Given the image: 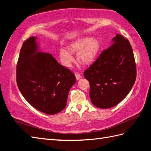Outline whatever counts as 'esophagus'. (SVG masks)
<instances>
[{
	"label": "esophagus",
	"instance_id": "obj_1",
	"mask_svg": "<svg viewBox=\"0 0 151 151\" xmlns=\"http://www.w3.org/2000/svg\"><path fill=\"white\" fill-rule=\"evenodd\" d=\"M75 76H76V80H79L80 78H81V75H80V74H78V73H76Z\"/></svg>",
	"mask_w": 151,
	"mask_h": 151
}]
</instances>
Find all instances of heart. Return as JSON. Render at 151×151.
<instances>
[{
	"mask_svg": "<svg viewBox=\"0 0 151 151\" xmlns=\"http://www.w3.org/2000/svg\"><path fill=\"white\" fill-rule=\"evenodd\" d=\"M101 49V43L97 38L86 37L80 38L70 44L67 50L60 49L59 57L62 64L70 67L74 61L71 53L76 54V58L79 64L84 66L90 65L95 60Z\"/></svg>",
	"mask_w": 151,
	"mask_h": 151,
	"instance_id": "b5f03b06",
	"label": "heart"
}]
</instances>
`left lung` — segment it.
Listing matches in <instances>:
<instances>
[{
	"label": "left lung",
	"mask_w": 151,
	"mask_h": 151,
	"mask_svg": "<svg viewBox=\"0 0 151 151\" xmlns=\"http://www.w3.org/2000/svg\"><path fill=\"white\" fill-rule=\"evenodd\" d=\"M113 44L104 50L83 73L90 84L89 96L94 106L114 107L123 100L134 85L136 67L127 39L116 34Z\"/></svg>",
	"instance_id": "left-lung-1"
}]
</instances>
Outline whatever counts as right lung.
<instances>
[{
	"label": "right lung",
	"instance_id": "obj_1",
	"mask_svg": "<svg viewBox=\"0 0 151 151\" xmlns=\"http://www.w3.org/2000/svg\"><path fill=\"white\" fill-rule=\"evenodd\" d=\"M20 93L36 109L55 114L66 106L69 91L76 82L70 70L52 55L38 51L36 37L24 42L16 70Z\"/></svg>",
	"mask_w": 151,
	"mask_h": 151
}]
</instances>
